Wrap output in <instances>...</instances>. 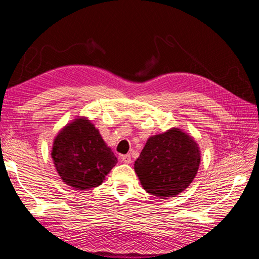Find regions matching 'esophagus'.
Returning <instances> with one entry per match:
<instances>
[{"label": "esophagus", "instance_id": "1", "mask_svg": "<svg viewBox=\"0 0 259 259\" xmlns=\"http://www.w3.org/2000/svg\"><path fill=\"white\" fill-rule=\"evenodd\" d=\"M121 161L124 162V163H130L131 162V156L130 155H123L120 157Z\"/></svg>", "mask_w": 259, "mask_h": 259}]
</instances>
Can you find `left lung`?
<instances>
[{"label":"left lung","mask_w":259,"mask_h":259,"mask_svg":"<svg viewBox=\"0 0 259 259\" xmlns=\"http://www.w3.org/2000/svg\"><path fill=\"white\" fill-rule=\"evenodd\" d=\"M200 158L195 139L179 128H171L147 140L135 161V171L148 194L164 199L177 196L192 183Z\"/></svg>","instance_id":"left-lung-1"}]
</instances>
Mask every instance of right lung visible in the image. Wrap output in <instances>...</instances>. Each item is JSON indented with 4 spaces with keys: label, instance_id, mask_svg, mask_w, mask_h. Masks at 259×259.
Listing matches in <instances>:
<instances>
[{
    "label": "right lung",
    "instance_id": "1",
    "mask_svg": "<svg viewBox=\"0 0 259 259\" xmlns=\"http://www.w3.org/2000/svg\"><path fill=\"white\" fill-rule=\"evenodd\" d=\"M51 157L64 184L74 190L100 186L118 160L91 121L78 117L59 131Z\"/></svg>",
    "mask_w": 259,
    "mask_h": 259
}]
</instances>
